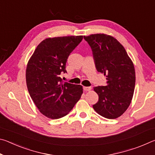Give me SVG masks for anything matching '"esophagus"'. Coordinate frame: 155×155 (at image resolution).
I'll list each match as a JSON object with an SVG mask.
<instances>
[{"mask_svg": "<svg viewBox=\"0 0 155 155\" xmlns=\"http://www.w3.org/2000/svg\"><path fill=\"white\" fill-rule=\"evenodd\" d=\"M91 90V87H83L84 91H90Z\"/></svg>", "mask_w": 155, "mask_h": 155, "instance_id": "1", "label": "esophagus"}]
</instances>
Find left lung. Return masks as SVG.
Here are the masks:
<instances>
[{"label":"left lung","instance_id":"left-lung-1","mask_svg":"<svg viewBox=\"0 0 155 155\" xmlns=\"http://www.w3.org/2000/svg\"><path fill=\"white\" fill-rule=\"evenodd\" d=\"M92 51L97 71L107 78L106 86L94 90L98 101L93 108L105 118L115 119L125 112L133 98L135 72L132 61L124 47L114 37L105 34L84 36Z\"/></svg>","mask_w":155,"mask_h":155}]
</instances>
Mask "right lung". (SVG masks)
<instances>
[{"mask_svg": "<svg viewBox=\"0 0 155 155\" xmlns=\"http://www.w3.org/2000/svg\"><path fill=\"white\" fill-rule=\"evenodd\" d=\"M83 40V36L47 38L37 46L28 62L26 81L34 103L43 115L59 119L71 111L81 98L83 87L64 82L70 54Z\"/></svg>", "mask_w": 155, "mask_h": 155, "instance_id": "right-lung-1", "label": "right lung"}]
</instances>
